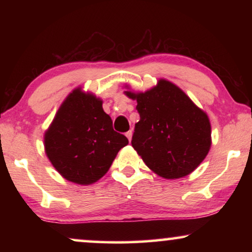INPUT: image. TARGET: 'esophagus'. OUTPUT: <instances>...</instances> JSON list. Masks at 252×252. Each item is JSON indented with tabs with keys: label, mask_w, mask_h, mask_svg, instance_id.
<instances>
[{
	"label": "esophagus",
	"mask_w": 252,
	"mask_h": 252,
	"mask_svg": "<svg viewBox=\"0 0 252 252\" xmlns=\"http://www.w3.org/2000/svg\"><path fill=\"white\" fill-rule=\"evenodd\" d=\"M132 130H128V132L126 133V136H127V139H128V141L130 142V140H132Z\"/></svg>",
	"instance_id": "obj_1"
}]
</instances>
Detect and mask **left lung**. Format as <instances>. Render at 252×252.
<instances>
[{"mask_svg": "<svg viewBox=\"0 0 252 252\" xmlns=\"http://www.w3.org/2000/svg\"><path fill=\"white\" fill-rule=\"evenodd\" d=\"M125 93L137 102L140 122L135 124L132 146L147 166L165 179L191 173L211 147L206 113L180 88L163 79L146 93Z\"/></svg>", "mask_w": 252, "mask_h": 252, "instance_id": "left-lung-1", "label": "left lung"}]
</instances>
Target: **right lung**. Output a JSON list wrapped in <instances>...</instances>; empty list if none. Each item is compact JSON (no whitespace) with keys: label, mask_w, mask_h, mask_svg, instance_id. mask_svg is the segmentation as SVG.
Returning <instances> with one entry per match:
<instances>
[{"label":"right lung","mask_w":252,"mask_h":252,"mask_svg":"<svg viewBox=\"0 0 252 252\" xmlns=\"http://www.w3.org/2000/svg\"><path fill=\"white\" fill-rule=\"evenodd\" d=\"M127 143V137L113 129L101 99L79 88L67 96L44 134L51 164L66 180L79 185L101 179Z\"/></svg>","instance_id":"1"}]
</instances>
